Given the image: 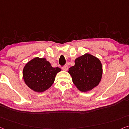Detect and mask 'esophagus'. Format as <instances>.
<instances>
[{
  "label": "esophagus",
  "instance_id": "obj_1",
  "mask_svg": "<svg viewBox=\"0 0 129 129\" xmlns=\"http://www.w3.org/2000/svg\"><path fill=\"white\" fill-rule=\"evenodd\" d=\"M68 65H65V66L62 67V70H64V71H67V70H68Z\"/></svg>",
  "mask_w": 129,
  "mask_h": 129
}]
</instances>
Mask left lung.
<instances>
[{
    "label": "left lung",
    "mask_w": 129,
    "mask_h": 129,
    "mask_svg": "<svg viewBox=\"0 0 129 129\" xmlns=\"http://www.w3.org/2000/svg\"><path fill=\"white\" fill-rule=\"evenodd\" d=\"M68 73L79 90L90 91L101 81L103 68L101 61L93 55L86 53L75 60V65L69 68Z\"/></svg>",
    "instance_id": "left-lung-1"
}]
</instances>
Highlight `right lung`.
I'll list each match as a JSON object with an SVG mask.
<instances>
[{
  "label": "right lung",
  "instance_id": "right-lung-1",
  "mask_svg": "<svg viewBox=\"0 0 129 129\" xmlns=\"http://www.w3.org/2000/svg\"><path fill=\"white\" fill-rule=\"evenodd\" d=\"M61 71L59 67H53L46 58L35 57L25 65L23 78L30 89L42 93L51 87L57 73Z\"/></svg>",
  "mask_w": 129,
  "mask_h": 129
}]
</instances>
